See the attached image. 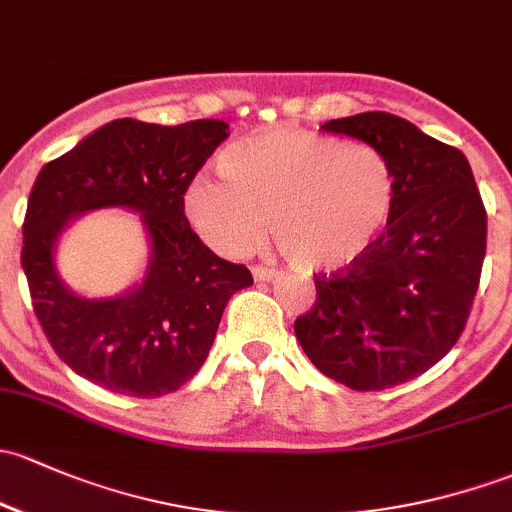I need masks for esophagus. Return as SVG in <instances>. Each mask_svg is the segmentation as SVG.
Listing matches in <instances>:
<instances>
[{"label": "esophagus", "mask_w": 512, "mask_h": 512, "mask_svg": "<svg viewBox=\"0 0 512 512\" xmlns=\"http://www.w3.org/2000/svg\"><path fill=\"white\" fill-rule=\"evenodd\" d=\"M252 277H255V282H272V279L277 277V270L265 265H255L252 267Z\"/></svg>", "instance_id": "34e87169"}]
</instances>
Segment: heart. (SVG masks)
<instances>
[{
    "label": "heart",
    "instance_id": "1",
    "mask_svg": "<svg viewBox=\"0 0 512 512\" xmlns=\"http://www.w3.org/2000/svg\"><path fill=\"white\" fill-rule=\"evenodd\" d=\"M220 174L188 181L184 213L206 245L238 257L265 235L304 272L363 260L395 206V179L378 149L301 127L247 134L220 152Z\"/></svg>",
    "mask_w": 512,
    "mask_h": 512
}]
</instances>
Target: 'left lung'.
I'll list each match as a JSON object with an SVG mask.
<instances>
[{
	"label": "left lung",
	"instance_id": "left-lung-1",
	"mask_svg": "<svg viewBox=\"0 0 512 512\" xmlns=\"http://www.w3.org/2000/svg\"><path fill=\"white\" fill-rule=\"evenodd\" d=\"M378 149L395 206L373 250L333 277L294 321L311 363L351 390H385L427 373L454 348L486 257V208L469 159L390 112L326 122Z\"/></svg>",
	"mask_w": 512,
	"mask_h": 512
}]
</instances>
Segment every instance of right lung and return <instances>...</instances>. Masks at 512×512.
Listing matches in <instances>:
<instances>
[{
    "label": "right lung",
    "instance_id": "right-lung-1",
    "mask_svg": "<svg viewBox=\"0 0 512 512\" xmlns=\"http://www.w3.org/2000/svg\"><path fill=\"white\" fill-rule=\"evenodd\" d=\"M228 134L220 120L164 127L122 117L39 171L21 267L43 333L80 378L147 400L179 390L206 363L225 304L252 274L193 233L184 191ZM100 207L139 212L150 242L143 279L117 298L75 295L55 267L67 225Z\"/></svg>",
    "mask_w": 512,
    "mask_h": 512
}]
</instances>
